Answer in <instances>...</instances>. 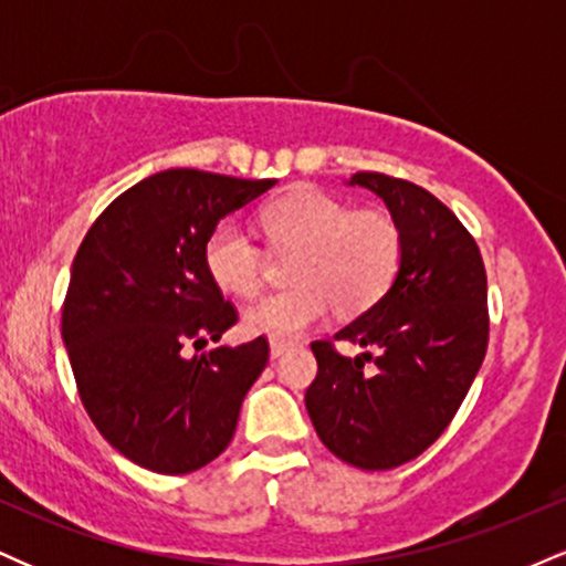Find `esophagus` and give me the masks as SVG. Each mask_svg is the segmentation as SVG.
I'll return each instance as SVG.
<instances>
[{
	"instance_id": "obj_1",
	"label": "esophagus",
	"mask_w": 566,
	"mask_h": 566,
	"mask_svg": "<svg viewBox=\"0 0 566 566\" xmlns=\"http://www.w3.org/2000/svg\"><path fill=\"white\" fill-rule=\"evenodd\" d=\"M292 348V343H284V340H271V359H279L282 354H287Z\"/></svg>"
}]
</instances>
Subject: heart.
I'll use <instances>...</instances> for the list:
<instances>
[{"instance_id":"b5f03b06","label":"heart","mask_w":566,"mask_h":566,"mask_svg":"<svg viewBox=\"0 0 566 566\" xmlns=\"http://www.w3.org/2000/svg\"><path fill=\"white\" fill-rule=\"evenodd\" d=\"M274 244L301 247L292 263L295 287L271 292L244 311V327L271 340H295L327 319L329 308L361 314L391 287L401 263V231L380 210L301 186L263 210ZM205 269L220 290L250 297L263 284V250L237 220H220L205 242Z\"/></svg>"}]
</instances>
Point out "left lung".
I'll return each mask as SVG.
<instances>
[{
	"instance_id": "1",
	"label": "left lung",
	"mask_w": 566,
	"mask_h": 566,
	"mask_svg": "<svg viewBox=\"0 0 566 566\" xmlns=\"http://www.w3.org/2000/svg\"><path fill=\"white\" fill-rule=\"evenodd\" d=\"M348 186L386 201L401 263L386 295L335 335L378 356L348 359L329 340L311 343L319 373L305 409L343 463L386 471L428 450L463 405L490 337L486 274L471 233L426 188L382 172H356Z\"/></svg>"
}]
</instances>
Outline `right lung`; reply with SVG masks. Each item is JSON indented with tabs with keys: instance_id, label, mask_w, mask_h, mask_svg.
I'll return each mask as SVG.
<instances>
[{
	"instance_id": "add662e5",
	"label": "right lung",
	"mask_w": 566,
	"mask_h": 566,
	"mask_svg": "<svg viewBox=\"0 0 566 566\" xmlns=\"http://www.w3.org/2000/svg\"><path fill=\"white\" fill-rule=\"evenodd\" d=\"M276 180L165 170L116 197L71 265L61 333L87 415L103 439L157 473L216 460L269 365V340L207 346L237 308L205 269L210 231Z\"/></svg>"
}]
</instances>
